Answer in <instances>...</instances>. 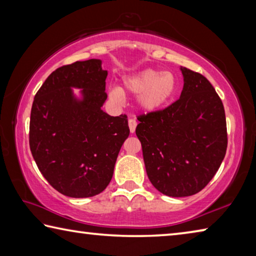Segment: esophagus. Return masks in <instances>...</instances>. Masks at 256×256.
I'll list each match as a JSON object with an SVG mask.
<instances>
[{"instance_id": "esophagus-1", "label": "esophagus", "mask_w": 256, "mask_h": 256, "mask_svg": "<svg viewBox=\"0 0 256 256\" xmlns=\"http://www.w3.org/2000/svg\"><path fill=\"white\" fill-rule=\"evenodd\" d=\"M128 126H129V130H130L132 134L135 132L136 130V126H137V121L135 119H129L128 120Z\"/></svg>"}]
</instances>
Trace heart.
Returning <instances> with one entry per match:
<instances>
[{
  "label": "heart",
  "instance_id": "b5f03b06",
  "mask_svg": "<svg viewBox=\"0 0 256 256\" xmlns=\"http://www.w3.org/2000/svg\"><path fill=\"white\" fill-rule=\"evenodd\" d=\"M126 91L138 96V104L144 111L160 109L171 100L178 88V80L171 72L146 68L124 78ZM110 100L116 104L124 101V90L114 86L109 90Z\"/></svg>",
  "mask_w": 256,
  "mask_h": 256
}]
</instances>
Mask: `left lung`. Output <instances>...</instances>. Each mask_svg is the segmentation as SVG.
I'll list each match as a JSON object with an SVG mask.
<instances>
[{
    "instance_id": "8db88e82",
    "label": "left lung",
    "mask_w": 256,
    "mask_h": 256,
    "mask_svg": "<svg viewBox=\"0 0 256 256\" xmlns=\"http://www.w3.org/2000/svg\"><path fill=\"white\" fill-rule=\"evenodd\" d=\"M181 72L180 98L164 110L138 116L136 128L147 176L160 194L174 198L202 190L227 150L220 98L204 75L186 67Z\"/></svg>"
}]
</instances>
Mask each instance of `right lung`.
<instances>
[{"mask_svg":"<svg viewBox=\"0 0 256 256\" xmlns=\"http://www.w3.org/2000/svg\"><path fill=\"white\" fill-rule=\"evenodd\" d=\"M100 60L75 62L48 76L34 96L29 144L39 171L54 189L88 198L106 189L129 136L126 114L101 109L106 100ZM72 88L81 90L76 97Z\"/></svg>","mask_w":256,"mask_h":256,"instance_id":"add662e5","label":"right lung"}]
</instances>
